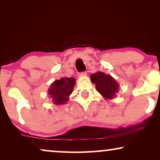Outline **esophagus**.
<instances>
[{"label":"esophagus","instance_id":"obj_1","mask_svg":"<svg viewBox=\"0 0 160 160\" xmlns=\"http://www.w3.org/2000/svg\"><path fill=\"white\" fill-rule=\"evenodd\" d=\"M87 74V71H83V72H81V73H79V75H86Z\"/></svg>","mask_w":160,"mask_h":160}]
</instances>
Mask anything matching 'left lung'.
Here are the masks:
<instances>
[{
	"label": "left lung",
	"instance_id": "obj_1",
	"mask_svg": "<svg viewBox=\"0 0 160 160\" xmlns=\"http://www.w3.org/2000/svg\"><path fill=\"white\" fill-rule=\"evenodd\" d=\"M92 82L96 85V89L106 99L114 97L119 88V84L110 75H106L102 72H97L91 76Z\"/></svg>",
	"mask_w": 160,
	"mask_h": 160
}]
</instances>
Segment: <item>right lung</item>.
Masks as SVG:
<instances>
[{"label":"right lung","mask_w":160,"mask_h":160,"mask_svg":"<svg viewBox=\"0 0 160 160\" xmlns=\"http://www.w3.org/2000/svg\"><path fill=\"white\" fill-rule=\"evenodd\" d=\"M76 81L74 78H62L52 84L49 89V95L51 96L54 104L62 105L68 100V96L73 92Z\"/></svg>","instance_id":"1"}]
</instances>
